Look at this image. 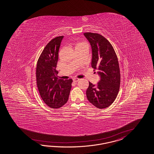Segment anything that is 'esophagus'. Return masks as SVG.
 I'll use <instances>...</instances> for the list:
<instances>
[{
    "label": "esophagus",
    "mask_w": 154,
    "mask_h": 154,
    "mask_svg": "<svg viewBox=\"0 0 154 154\" xmlns=\"http://www.w3.org/2000/svg\"><path fill=\"white\" fill-rule=\"evenodd\" d=\"M79 80V79H76V78H74V79H73V81L74 82H78Z\"/></svg>",
    "instance_id": "obj_1"
}]
</instances>
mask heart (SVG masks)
Returning a JSON list of instances; mask_svg holds the SVG:
<instances>
[{
    "label": "heart",
    "instance_id": "1",
    "mask_svg": "<svg viewBox=\"0 0 154 154\" xmlns=\"http://www.w3.org/2000/svg\"><path fill=\"white\" fill-rule=\"evenodd\" d=\"M74 47H75V49L80 48H81V47H88V45H87V44H86V43H85V42H79L75 43V44H74Z\"/></svg>",
    "mask_w": 154,
    "mask_h": 154
}]
</instances>
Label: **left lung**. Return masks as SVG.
Returning a JSON list of instances; mask_svg holds the SVG:
<instances>
[{
    "mask_svg": "<svg viewBox=\"0 0 154 154\" xmlns=\"http://www.w3.org/2000/svg\"><path fill=\"white\" fill-rule=\"evenodd\" d=\"M91 48V66L97 70L99 81L89 82L86 90L88 100L96 108L104 109L112 105L119 90L121 74L116 52L108 40L100 34L83 33Z\"/></svg>",
    "mask_w": 154,
    "mask_h": 154,
    "instance_id": "left-lung-1",
    "label": "left lung"
}]
</instances>
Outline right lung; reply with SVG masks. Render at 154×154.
<instances>
[{"mask_svg": "<svg viewBox=\"0 0 154 154\" xmlns=\"http://www.w3.org/2000/svg\"><path fill=\"white\" fill-rule=\"evenodd\" d=\"M64 38L60 36L52 39L40 55L36 66V82L42 99L53 109L62 107L68 100L72 79H59L56 70L58 52Z\"/></svg>", "mask_w": 154, "mask_h": 154, "instance_id": "add662e5", "label": "right lung"}]
</instances>
